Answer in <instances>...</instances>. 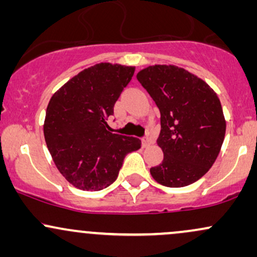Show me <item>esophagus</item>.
<instances>
[{
    "label": "esophagus",
    "mask_w": 257,
    "mask_h": 257,
    "mask_svg": "<svg viewBox=\"0 0 257 257\" xmlns=\"http://www.w3.org/2000/svg\"><path fill=\"white\" fill-rule=\"evenodd\" d=\"M152 144V141H151V139H150L149 137H144L143 138V146L144 147H147V146H150Z\"/></svg>",
    "instance_id": "1"
}]
</instances>
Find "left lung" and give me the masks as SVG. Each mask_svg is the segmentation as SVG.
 I'll use <instances>...</instances> for the list:
<instances>
[{"instance_id":"obj_1","label":"left lung","mask_w":257,"mask_h":257,"mask_svg":"<svg viewBox=\"0 0 257 257\" xmlns=\"http://www.w3.org/2000/svg\"><path fill=\"white\" fill-rule=\"evenodd\" d=\"M161 112L163 162L150 169L167 187L188 186L213 167L226 133L220 99L202 78L175 65H152L137 75Z\"/></svg>"}]
</instances>
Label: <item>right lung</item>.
<instances>
[{"instance_id": "add662e5", "label": "right lung", "mask_w": 257, "mask_h": 257, "mask_svg": "<svg viewBox=\"0 0 257 257\" xmlns=\"http://www.w3.org/2000/svg\"><path fill=\"white\" fill-rule=\"evenodd\" d=\"M134 71V66L96 64L67 81L49 100L44 140L59 172L79 190L110 186L125 156L141 147V140L113 134L106 122Z\"/></svg>"}]
</instances>
